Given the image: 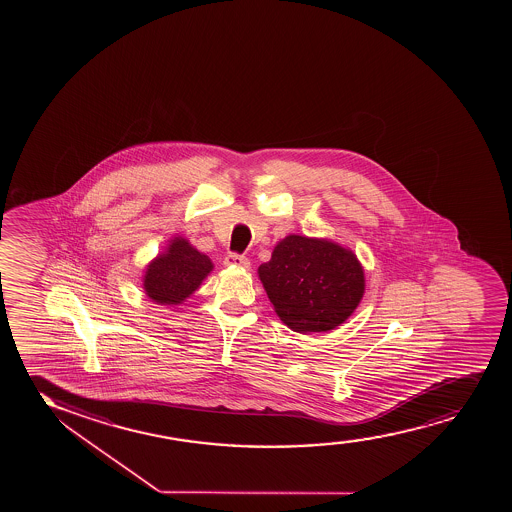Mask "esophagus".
<instances>
[{"mask_svg":"<svg viewBox=\"0 0 512 512\" xmlns=\"http://www.w3.org/2000/svg\"><path fill=\"white\" fill-rule=\"evenodd\" d=\"M224 265L229 266V268H249V259L246 256H241V254H229L227 258L224 259Z\"/></svg>","mask_w":512,"mask_h":512,"instance_id":"1","label":"esophagus"}]
</instances>
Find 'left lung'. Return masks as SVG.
<instances>
[{"label": "left lung", "instance_id": "1", "mask_svg": "<svg viewBox=\"0 0 512 512\" xmlns=\"http://www.w3.org/2000/svg\"><path fill=\"white\" fill-rule=\"evenodd\" d=\"M258 275L278 318L299 333L345 323L365 292L364 268L350 249L306 235L278 242Z\"/></svg>", "mask_w": 512, "mask_h": 512}]
</instances>
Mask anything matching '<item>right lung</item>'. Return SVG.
Returning <instances> with one entry per match:
<instances>
[{
	"label": "right lung",
	"instance_id": "1",
	"mask_svg": "<svg viewBox=\"0 0 512 512\" xmlns=\"http://www.w3.org/2000/svg\"><path fill=\"white\" fill-rule=\"evenodd\" d=\"M212 270V259L194 249L184 237H174L165 253L147 266L143 288L160 306H179Z\"/></svg>",
	"mask_w": 512,
	"mask_h": 512
}]
</instances>
